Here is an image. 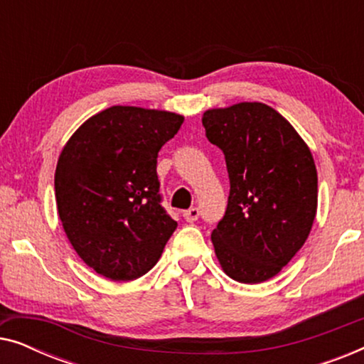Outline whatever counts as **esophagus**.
Instances as JSON below:
<instances>
[{
    "label": "esophagus",
    "instance_id": "34e87169",
    "mask_svg": "<svg viewBox=\"0 0 364 364\" xmlns=\"http://www.w3.org/2000/svg\"><path fill=\"white\" fill-rule=\"evenodd\" d=\"M198 215H200V210H198L197 207H192V208H188V210L183 212V218H186V220L191 222V223L196 222Z\"/></svg>",
    "mask_w": 364,
    "mask_h": 364
}]
</instances>
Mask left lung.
Returning <instances> with one entry per match:
<instances>
[{
    "mask_svg": "<svg viewBox=\"0 0 364 364\" xmlns=\"http://www.w3.org/2000/svg\"><path fill=\"white\" fill-rule=\"evenodd\" d=\"M208 141L225 156L230 193L212 232L223 272L242 283L275 277L303 247L318 203L310 149L291 124L262 102L203 112Z\"/></svg>",
    "mask_w": 364,
    "mask_h": 364,
    "instance_id": "8db88e82",
    "label": "left lung"
}]
</instances>
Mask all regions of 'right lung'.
Returning a JSON list of instances; mask_svg holds the SVG:
<instances>
[{"label":"right lung","mask_w":364,"mask_h":364,"mask_svg":"<svg viewBox=\"0 0 364 364\" xmlns=\"http://www.w3.org/2000/svg\"><path fill=\"white\" fill-rule=\"evenodd\" d=\"M182 122L173 112L112 106L64 146L54 176L58 213L74 250L99 275H146L177 228L162 207L157 156Z\"/></svg>","instance_id":"right-lung-1"}]
</instances>
